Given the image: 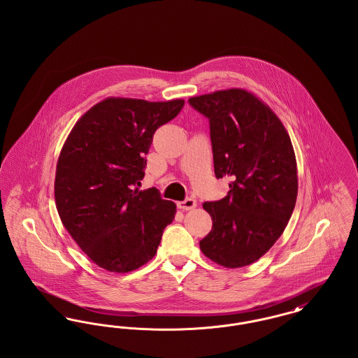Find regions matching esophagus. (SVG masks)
<instances>
[{
	"label": "esophagus",
	"instance_id": "esophagus-1",
	"mask_svg": "<svg viewBox=\"0 0 358 358\" xmlns=\"http://www.w3.org/2000/svg\"><path fill=\"white\" fill-rule=\"evenodd\" d=\"M177 206L180 208V209H184V210H190V209H193V208H196L197 206V201L194 200V199H185L184 201H180V203H177Z\"/></svg>",
	"mask_w": 358,
	"mask_h": 358
}]
</instances>
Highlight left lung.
<instances>
[{
    "instance_id": "1",
    "label": "left lung",
    "mask_w": 358,
    "mask_h": 358,
    "mask_svg": "<svg viewBox=\"0 0 358 358\" xmlns=\"http://www.w3.org/2000/svg\"><path fill=\"white\" fill-rule=\"evenodd\" d=\"M187 103L209 120L216 178L234 180L224 199L203 204L213 225L200 248L227 268L248 266L273 247L292 215L298 178L291 139L273 111L244 90Z\"/></svg>"
}]
</instances>
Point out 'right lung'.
Returning a JSON list of instances; mask_svg holds the SVG:
<instances>
[{
  "mask_svg": "<svg viewBox=\"0 0 358 358\" xmlns=\"http://www.w3.org/2000/svg\"><path fill=\"white\" fill-rule=\"evenodd\" d=\"M185 102L110 98L75 124L56 166L59 216L82 251L111 273H129L157 252L176 204L138 190L155 130Z\"/></svg>",
  "mask_w": 358,
  "mask_h": 358,
  "instance_id": "add662e5",
  "label": "right lung"
}]
</instances>
